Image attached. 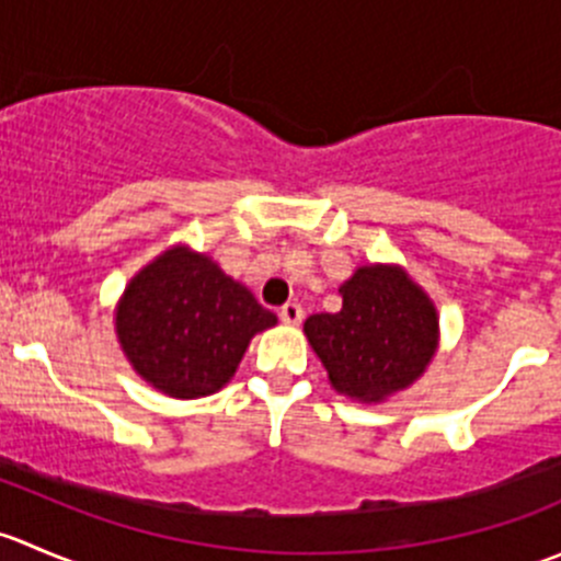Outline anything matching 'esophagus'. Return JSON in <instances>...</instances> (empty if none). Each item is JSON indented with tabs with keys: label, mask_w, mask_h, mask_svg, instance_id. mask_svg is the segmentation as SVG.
<instances>
[{
	"label": "esophagus",
	"mask_w": 561,
	"mask_h": 561,
	"mask_svg": "<svg viewBox=\"0 0 561 561\" xmlns=\"http://www.w3.org/2000/svg\"><path fill=\"white\" fill-rule=\"evenodd\" d=\"M279 317H282V322H287V325H298V322L304 320V309H301V304H285V307L279 309Z\"/></svg>",
	"instance_id": "34e87169"
}]
</instances>
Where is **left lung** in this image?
Here are the masks:
<instances>
[{"instance_id":"left-lung-1","label":"left lung","mask_w":561,"mask_h":561,"mask_svg":"<svg viewBox=\"0 0 561 561\" xmlns=\"http://www.w3.org/2000/svg\"><path fill=\"white\" fill-rule=\"evenodd\" d=\"M342 312L304 322L331 386L380 401L423 375L437 350V309L399 268L366 265L342 285Z\"/></svg>"}]
</instances>
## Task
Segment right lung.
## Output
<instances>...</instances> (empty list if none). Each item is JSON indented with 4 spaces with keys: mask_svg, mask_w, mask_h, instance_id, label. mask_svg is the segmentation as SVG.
Segmentation results:
<instances>
[{
    "mask_svg": "<svg viewBox=\"0 0 561 561\" xmlns=\"http://www.w3.org/2000/svg\"><path fill=\"white\" fill-rule=\"evenodd\" d=\"M276 325L206 254L171 249L124 290L116 333L146 382L175 399L219 390L239 369L249 339Z\"/></svg>",
    "mask_w": 561,
    "mask_h": 561,
    "instance_id": "1",
    "label": "right lung"
}]
</instances>
